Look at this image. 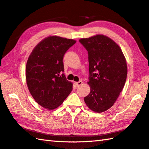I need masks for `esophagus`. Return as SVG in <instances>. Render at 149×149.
Here are the masks:
<instances>
[{"label":"esophagus","mask_w":149,"mask_h":149,"mask_svg":"<svg viewBox=\"0 0 149 149\" xmlns=\"http://www.w3.org/2000/svg\"><path fill=\"white\" fill-rule=\"evenodd\" d=\"M75 85H76L77 86H81V85H82L83 82L81 81H78V82H75Z\"/></svg>","instance_id":"34e87169"}]
</instances>
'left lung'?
Wrapping results in <instances>:
<instances>
[{
  "label": "left lung",
  "instance_id": "8db88e82",
  "mask_svg": "<svg viewBox=\"0 0 149 149\" xmlns=\"http://www.w3.org/2000/svg\"><path fill=\"white\" fill-rule=\"evenodd\" d=\"M79 42L88 51L91 92L84 98L96 113L111 107L124 88L127 77L126 58L120 47L109 38L98 34Z\"/></svg>",
  "mask_w": 149,
  "mask_h": 149
}]
</instances>
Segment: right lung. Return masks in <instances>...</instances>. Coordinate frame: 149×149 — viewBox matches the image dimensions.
I'll return each instance as SVG.
<instances>
[{"mask_svg":"<svg viewBox=\"0 0 149 149\" xmlns=\"http://www.w3.org/2000/svg\"><path fill=\"white\" fill-rule=\"evenodd\" d=\"M75 42L72 39L49 36L30 55L26 66V84L32 97L43 107L55 109L71 93L73 84L63 74V58Z\"/></svg>","mask_w":149,"mask_h":149,"instance_id":"add662e5","label":"right lung"}]
</instances>
